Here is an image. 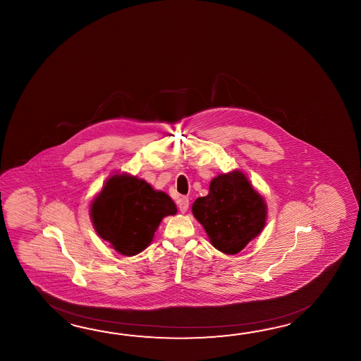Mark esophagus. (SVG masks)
<instances>
[{"label":"esophagus","instance_id":"esophagus-1","mask_svg":"<svg viewBox=\"0 0 361 361\" xmlns=\"http://www.w3.org/2000/svg\"><path fill=\"white\" fill-rule=\"evenodd\" d=\"M178 207H179L180 213H185L188 210V207H190V200H188V197H180L179 201H178Z\"/></svg>","mask_w":361,"mask_h":361}]
</instances>
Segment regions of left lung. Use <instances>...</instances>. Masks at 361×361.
I'll use <instances>...</instances> for the list:
<instances>
[{"mask_svg":"<svg viewBox=\"0 0 361 361\" xmlns=\"http://www.w3.org/2000/svg\"><path fill=\"white\" fill-rule=\"evenodd\" d=\"M192 213L207 231L212 245L232 255L261 233L267 207L244 173L233 170L213 178L209 195L193 202Z\"/></svg>","mask_w":361,"mask_h":361,"instance_id":"left-lung-1","label":"left lung"}]
</instances>
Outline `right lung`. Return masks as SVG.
Instances as JSON below:
<instances>
[{
	"label": "right lung",
	"instance_id": "obj_1",
	"mask_svg": "<svg viewBox=\"0 0 361 361\" xmlns=\"http://www.w3.org/2000/svg\"><path fill=\"white\" fill-rule=\"evenodd\" d=\"M177 214L174 201L151 184L129 174H115L92 200L90 216L97 233L123 255L151 244L164 216Z\"/></svg>",
	"mask_w": 361,
	"mask_h": 361
}]
</instances>
